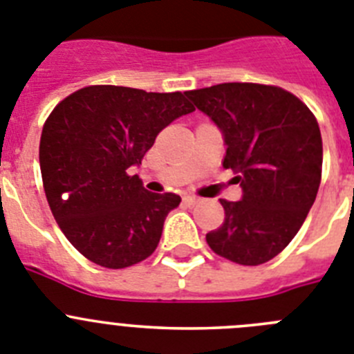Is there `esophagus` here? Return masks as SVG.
<instances>
[{
    "label": "esophagus",
    "mask_w": 354,
    "mask_h": 354,
    "mask_svg": "<svg viewBox=\"0 0 354 354\" xmlns=\"http://www.w3.org/2000/svg\"><path fill=\"white\" fill-rule=\"evenodd\" d=\"M199 199L194 198V196H183V203H185L187 207H194V205H198Z\"/></svg>",
    "instance_id": "34e87169"
}]
</instances>
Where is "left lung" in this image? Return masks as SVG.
<instances>
[{
	"label": "left lung",
	"mask_w": 354,
	"mask_h": 354,
	"mask_svg": "<svg viewBox=\"0 0 354 354\" xmlns=\"http://www.w3.org/2000/svg\"><path fill=\"white\" fill-rule=\"evenodd\" d=\"M223 133V167L236 174L241 201L221 199L224 223L207 233L212 251L260 266L285 250L321 183L317 119L294 94L258 84H219L185 92Z\"/></svg>",
	"instance_id": "1"
}]
</instances>
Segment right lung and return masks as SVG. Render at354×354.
<instances>
[{
	"label": "right lung",
	"mask_w": 354,
	"mask_h": 354,
	"mask_svg": "<svg viewBox=\"0 0 354 354\" xmlns=\"http://www.w3.org/2000/svg\"><path fill=\"white\" fill-rule=\"evenodd\" d=\"M194 112L181 92L92 85L55 106L41 135L44 192L67 241L91 262L122 269L146 260L176 194L147 192L137 174L156 135Z\"/></svg>",
	"instance_id": "1"
}]
</instances>
